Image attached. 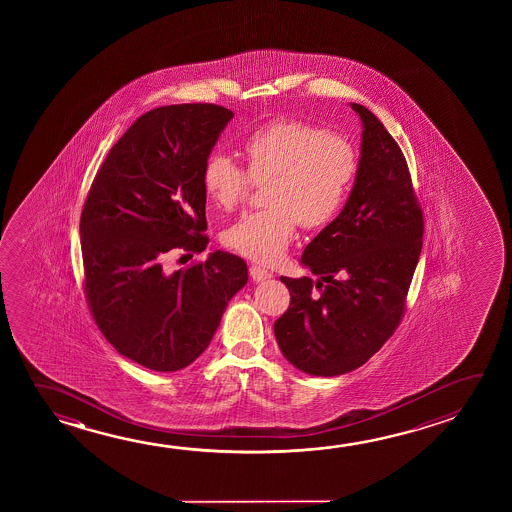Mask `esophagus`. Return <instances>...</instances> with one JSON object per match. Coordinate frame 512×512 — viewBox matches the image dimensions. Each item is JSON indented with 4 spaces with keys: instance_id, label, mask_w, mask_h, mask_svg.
I'll list each match as a JSON object with an SVG mask.
<instances>
[{
    "instance_id": "obj_1",
    "label": "esophagus",
    "mask_w": 512,
    "mask_h": 512,
    "mask_svg": "<svg viewBox=\"0 0 512 512\" xmlns=\"http://www.w3.org/2000/svg\"><path fill=\"white\" fill-rule=\"evenodd\" d=\"M250 277H252L255 282H264V280H269V278L273 277V273L268 271V269L262 268L259 264H252V266H250Z\"/></svg>"
}]
</instances>
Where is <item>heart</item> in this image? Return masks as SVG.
<instances>
[{"label":"heart","mask_w":512,"mask_h":512,"mask_svg":"<svg viewBox=\"0 0 512 512\" xmlns=\"http://www.w3.org/2000/svg\"><path fill=\"white\" fill-rule=\"evenodd\" d=\"M246 168L228 153L210 151L202 185L210 202L232 212L253 182L264 187L266 209L237 219L221 235L230 252L271 264L284 257L298 223L318 230L337 218L359 173V150L343 134L302 119H277L246 135Z\"/></svg>","instance_id":"1"}]
</instances>
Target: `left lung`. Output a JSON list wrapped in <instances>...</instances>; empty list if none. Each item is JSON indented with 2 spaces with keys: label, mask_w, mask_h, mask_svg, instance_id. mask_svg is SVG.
<instances>
[{
  "label": "left lung",
  "mask_w": 512,
  "mask_h": 512,
  "mask_svg": "<svg viewBox=\"0 0 512 512\" xmlns=\"http://www.w3.org/2000/svg\"><path fill=\"white\" fill-rule=\"evenodd\" d=\"M361 164L348 202L305 248L319 275L280 280L291 293L275 321L285 359L314 377L359 368L400 325L423 246V212L402 150L359 103Z\"/></svg>",
  "instance_id": "8db88e82"
}]
</instances>
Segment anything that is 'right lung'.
<instances>
[{"instance_id": "obj_1", "label": "right lung", "mask_w": 512, "mask_h": 512, "mask_svg": "<svg viewBox=\"0 0 512 512\" xmlns=\"http://www.w3.org/2000/svg\"><path fill=\"white\" fill-rule=\"evenodd\" d=\"M232 110L182 103L150 110L94 176L80 218L85 298L101 334L153 371H178L209 346L230 298L248 282L227 252L166 275L171 250L202 253L209 237L203 162Z\"/></svg>"}]
</instances>
